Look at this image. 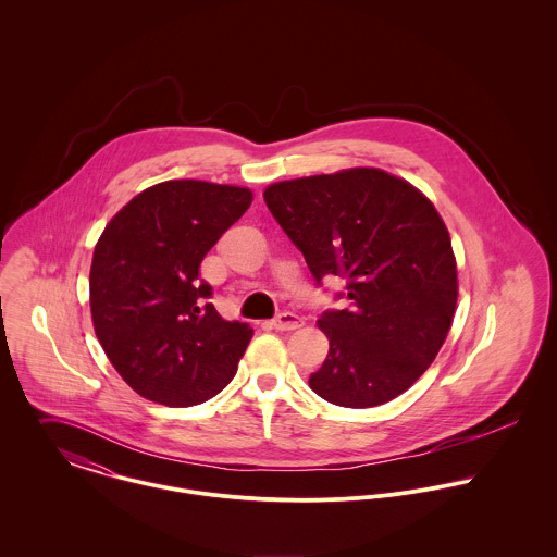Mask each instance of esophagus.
I'll list each match as a JSON object with an SVG mask.
<instances>
[{"label":"esophagus","instance_id":"esophagus-1","mask_svg":"<svg viewBox=\"0 0 557 557\" xmlns=\"http://www.w3.org/2000/svg\"><path fill=\"white\" fill-rule=\"evenodd\" d=\"M305 321L300 315H296V313H292V311H283V313H278L276 318L272 319V325L276 327V330H296V327H300Z\"/></svg>","mask_w":557,"mask_h":557}]
</instances>
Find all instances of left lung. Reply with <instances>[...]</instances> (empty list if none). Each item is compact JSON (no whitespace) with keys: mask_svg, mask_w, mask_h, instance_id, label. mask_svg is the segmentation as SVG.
I'll return each instance as SVG.
<instances>
[{"mask_svg":"<svg viewBox=\"0 0 557 557\" xmlns=\"http://www.w3.org/2000/svg\"><path fill=\"white\" fill-rule=\"evenodd\" d=\"M265 206L321 285L345 278V309L318 325L327 358L309 386L341 407L405 393L435 360L457 307V263L433 203L409 182L358 166L265 188Z\"/></svg>","mask_w":557,"mask_h":557,"instance_id":"obj_1","label":"left lung"}]
</instances>
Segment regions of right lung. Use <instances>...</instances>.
<instances>
[{
    "label": "right lung",
    "instance_id": "1",
    "mask_svg": "<svg viewBox=\"0 0 557 557\" xmlns=\"http://www.w3.org/2000/svg\"><path fill=\"white\" fill-rule=\"evenodd\" d=\"M250 201L248 188L171 180L139 193L104 227L89 270L91 319L137 395L190 407L234 380L252 330L216 313L199 265Z\"/></svg>",
    "mask_w": 557,
    "mask_h": 557
}]
</instances>
